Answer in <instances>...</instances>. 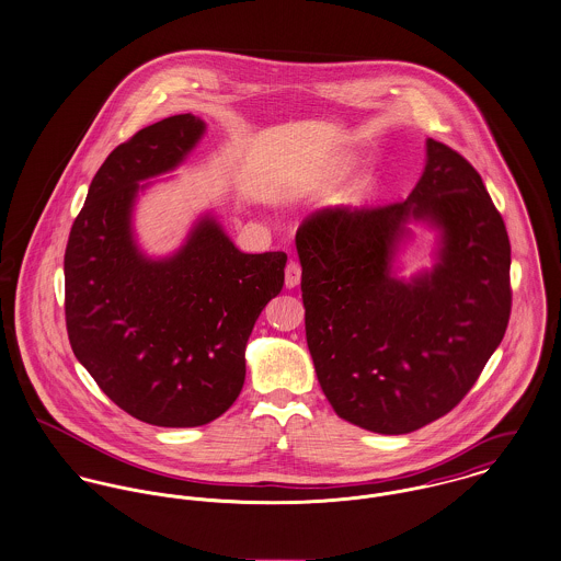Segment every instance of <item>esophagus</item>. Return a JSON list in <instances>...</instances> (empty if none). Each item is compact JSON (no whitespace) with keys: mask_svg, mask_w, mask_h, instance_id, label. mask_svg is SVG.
<instances>
[{"mask_svg":"<svg viewBox=\"0 0 561 561\" xmlns=\"http://www.w3.org/2000/svg\"><path fill=\"white\" fill-rule=\"evenodd\" d=\"M300 278H302V267H300V263H298V261H289L287 267H285V285H287L289 289H294V287L300 285Z\"/></svg>","mask_w":561,"mask_h":561,"instance_id":"34e87169","label":"esophagus"}]
</instances>
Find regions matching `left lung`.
Instances as JSON below:
<instances>
[{"mask_svg":"<svg viewBox=\"0 0 561 561\" xmlns=\"http://www.w3.org/2000/svg\"><path fill=\"white\" fill-rule=\"evenodd\" d=\"M426 152L405 202L321 209L296 233L321 390L341 417L381 435L457 408L502 343L512 308L508 231L480 173L435 139ZM409 217L442 226L445 249L431 275L403 284L389 256Z\"/></svg>","mask_w":561,"mask_h":561,"instance_id":"obj_1","label":"left lung"}]
</instances>
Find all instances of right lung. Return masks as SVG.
<instances>
[{
    "label": "right lung",
    "mask_w": 561,
    "mask_h": 561,
    "mask_svg": "<svg viewBox=\"0 0 561 561\" xmlns=\"http://www.w3.org/2000/svg\"><path fill=\"white\" fill-rule=\"evenodd\" d=\"M204 128L191 113L171 115L108 153L64 255L75 356L117 408L153 426H202L233 405L256 317L285 283L283 251L247 255L209 218L171 259L137 251V182L173 169Z\"/></svg>",
    "instance_id": "right-lung-1"
}]
</instances>
